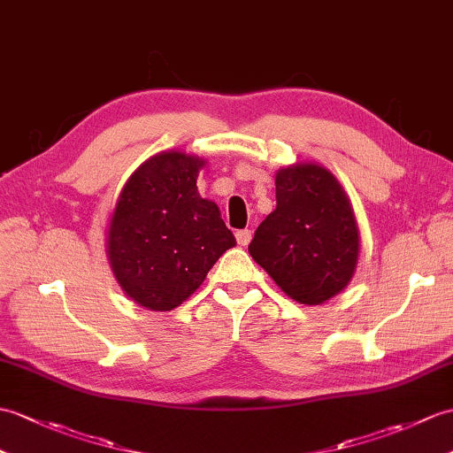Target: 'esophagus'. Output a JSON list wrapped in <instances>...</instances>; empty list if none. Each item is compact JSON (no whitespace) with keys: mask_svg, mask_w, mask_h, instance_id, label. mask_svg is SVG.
<instances>
[{"mask_svg":"<svg viewBox=\"0 0 453 453\" xmlns=\"http://www.w3.org/2000/svg\"><path fill=\"white\" fill-rule=\"evenodd\" d=\"M235 239H237V245L247 247L250 243V239H252V231L250 229H239L235 234Z\"/></svg>","mask_w":453,"mask_h":453,"instance_id":"34e87169","label":"esophagus"}]
</instances>
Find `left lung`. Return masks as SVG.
Segmentation results:
<instances>
[{
	"label": "left lung",
	"instance_id": "left-lung-1",
	"mask_svg": "<svg viewBox=\"0 0 453 453\" xmlns=\"http://www.w3.org/2000/svg\"><path fill=\"white\" fill-rule=\"evenodd\" d=\"M249 252L303 304H320L340 293L357 266L359 234L334 175L317 164L280 170L276 210L257 227Z\"/></svg>",
	"mask_w": 453,
	"mask_h": 453
}]
</instances>
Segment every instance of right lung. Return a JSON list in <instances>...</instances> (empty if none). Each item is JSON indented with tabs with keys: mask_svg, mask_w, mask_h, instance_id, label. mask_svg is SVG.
Masks as SVG:
<instances>
[{
	"mask_svg": "<svg viewBox=\"0 0 453 453\" xmlns=\"http://www.w3.org/2000/svg\"><path fill=\"white\" fill-rule=\"evenodd\" d=\"M204 160L183 152L152 156L123 187L108 231L119 286L146 309L172 311L204 281L235 237L219 210L196 191Z\"/></svg>",
	"mask_w": 453,
	"mask_h": 453,
	"instance_id": "obj_1",
	"label": "right lung"
}]
</instances>
